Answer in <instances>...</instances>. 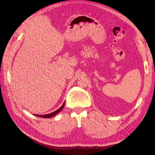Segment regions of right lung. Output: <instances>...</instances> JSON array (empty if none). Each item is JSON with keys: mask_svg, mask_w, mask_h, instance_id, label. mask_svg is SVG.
I'll return each mask as SVG.
<instances>
[{"mask_svg": "<svg viewBox=\"0 0 155 155\" xmlns=\"http://www.w3.org/2000/svg\"><path fill=\"white\" fill-rule=\"evenodd\" d=\"M64 103L63 104V105L61 106L60 108H59L58 110H55L54 112H53L50 114H44V115H38V114H35V116H38V117H43V118H51L52 117H53L54 116H55L56 114H57L59 113L62 109L64 107Z\"/></svg>", "mask_w": 155, "mask_h": 155, "instance_id": "right-lung-1", "label": "right lung"}]
</instances>
